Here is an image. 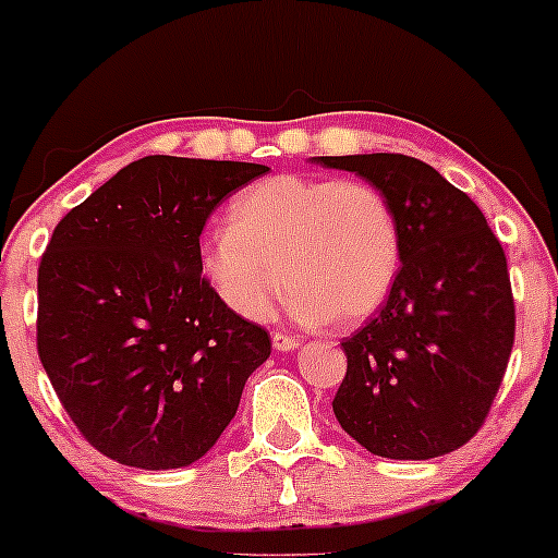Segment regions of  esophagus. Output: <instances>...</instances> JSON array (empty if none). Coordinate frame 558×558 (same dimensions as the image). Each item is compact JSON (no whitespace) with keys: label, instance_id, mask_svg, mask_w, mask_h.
I'll use <instances>...</instances> for the list:
<instances>
[{"label":"esophagus","instance_id":"34e87169","mask_svg":"<svg viewBox=\"0 0 558 558\" xmlns=\"http://www.w3.org/2000/svg\"><path fill=\"white\" fill-rule=\"evenodd\" d=\"M299 343H301L299 338L291 336V332H283V330H275V332H272V345H275V351H293Z\"/></svg>","mask_w":558,"mask_h":558}]
</instances>
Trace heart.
Returning a JSON list of instances; mask_svg holds the SVG:
<instances>
[{
    "instance_id": "1",
    "label": "heart",
    "mask_w": 558,
    "mask_h": 558,
    "mask_svg": "<svg viewBox=\"0 0 558 558\" xmlns=\"http://www.w3.org/2000/svg\"><path fill=\"white\" fill-rule=\"evenodd\" d=\"M228 220L204 239L198 265L246 319L270 317L288 278L299 323L345 328L375 315L399 275V220L373 183L272 175L243 189Z\"/></svg>"
}]
</instances>
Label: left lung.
<instances>
[{
  "instance_id": "1",
  "label": "left lung",
  "mask_w": 558,
  "mask_h": 558,
  "mask_svg": "<svg viewBox=\"0 0 558 558\" xmlns=\"http://www.w3.org/2000/svg\"><path fill=\"white\" fill-rule=\"evenodd\" d=\"M380 189L401 230V267L380 312L341 343L332 399L369 453L433 459L483 427L514 345L501 241L464 191L407 155L315 157Z\"/></svg>"
}]
</instances>
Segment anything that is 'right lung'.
<instances>
[{
    "label": "right lung",
    "instance_id": "1",
    "mask_svg": "<svg viewBox=\"0 0 558 558\" xmlns=\"http://www.w3.org/2000/svg\"><path fill=\"white\" fill-rule=\"evenodd\" d=\"M252 162L136 159L57 222L38 265V360L96 451L141 470L202 459L270 332L222 304L198 239Z\"/></svg>",
    "mask_w": 558,
    "mask_h": 558
}]
</instances>
